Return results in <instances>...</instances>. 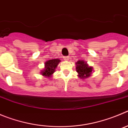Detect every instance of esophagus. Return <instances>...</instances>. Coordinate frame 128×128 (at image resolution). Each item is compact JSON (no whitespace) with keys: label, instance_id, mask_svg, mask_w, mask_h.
Here are the masks:
<instances>
[{"label":"esophagus","instance_id":"esophagus-1","mask_svg":"<svg viewBox=\"0 0 128 128\" xmlns=\"http://www.w3.org/2000/svg\"><path fill=\"white\" fill-rule=\"evenodd\" d=\"M64 59L65 60H68L70 59V57L69 56H66V57H64Z\"/></svg>","mask_w":128,"mask_h":128}]
</instances>
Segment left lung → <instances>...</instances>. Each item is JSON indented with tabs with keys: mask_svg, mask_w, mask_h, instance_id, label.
Masks as SVG:
<instances>
[{
	"mask_svg": "<svg viewBox=\"0 0 128 128\" xmlns=\"http://www.w3.org/2000/svg\"><path fill=\"white\" fill-rule=\"evenodd\" d=\"M76 71L78 72L79 77L81 78H86L90 76L93 68L89 67L88 64L83 60H78L76 62Z\"/></svg>",
	"mask_w": 128,
	"mask_h": 128,
	"instance_id": "1",
	"label": "left lung"
}]
</instances>
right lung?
Listing matches in <instances>:
<instances>
[{"label": "right lung", "instance_id": "obj_1", "mask_svg": "<svg viewBox=\"0 0 128 128\" xmlns=\"http://www.w3.org/2000/svg\"><path fill=\"white\" fill-rule=\"evenodd\" d=\"M60 62L59 59H51L45 62V67L44 71L42 72V74L46 77H50L51 75L56 71V68L58 64Z\"/></svg>", "mask_w": 128, "mask_h": 128}]
</instances>
